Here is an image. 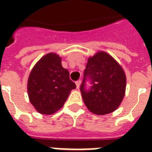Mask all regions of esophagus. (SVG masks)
I'll list each match as a JSON object with an SVG mask.
<instances>
[{
	"label": "esophagus",
	"mask_w": 152,
	"mask_h": 152,
	"mask_svg": "<svg viewBox=\"0 0 152 152\" xmlns=\"http://www.w3.org/2000/svg\"><path fill=\"white\" fill-rule=\"evenodd\" d=\"M80 80H77V81H76V88L77 89H79L80 88Z\"/></svg>",
	"instance_id": "34e87169"
}]
</instances>
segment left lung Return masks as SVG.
<instances>
[{
  "instance_id": "obj_1",
  "label": "left lung",
  "mask_w": 152,
  "mask_h": 152,
  "mask_svg": "<svg viewBox=\"0 0 152 152\" xmlns=\"http://www.w3.org/2000/svg\"><path fill=\"white\" fill-rule=\"evenodd\" d=\"M125 87L124 71L108 53L99 52L88 59L80 89L90 112L97 115L114 112L123 100Z\"/></svg>"
}]
</instances>
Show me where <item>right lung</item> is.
<instances>
[{"mask_svg":"<svg viewBox=\"0 0 152 152\" xmlns=\"http://www.w3.org/2000/svg\"><path fill=\"white\" fill-rule=\"evenodd\" d=\"M61 61L58 55L48 53L35 65L28 78L30 102L41 114L56 112L66 102L71 90L76 88Z\"/></svg>","mask_w":152,"mask_h":152,"instance_id":"right-lung-1","label":"right lung"}]
</instances>
